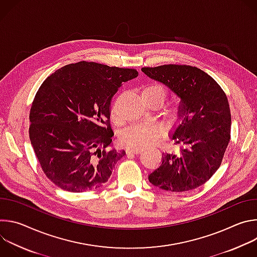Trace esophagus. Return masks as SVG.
Instances as JSON below:
<instances>
[{"mask_svg":"<svg viewBox=\"0 0 257 257\" xmlns=\"http://www.w3.org/2000/svg\"><path fill=\"white\" fill-rule=\"evenodd\" d=\"M142 153V150L141 149H135V148H131V149H127L126 150V154L127 155H138V154H141Z\"/></svg>","mask_w":257,"mask_h":257,"instance_id":"obj_1","label":"esophagus"}]
</instances>
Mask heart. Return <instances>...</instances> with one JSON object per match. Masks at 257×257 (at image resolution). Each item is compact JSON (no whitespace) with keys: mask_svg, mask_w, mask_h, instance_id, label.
Wrapping results in <instances>:
<instances>
[{"mask_svg":"<svg viewBox=\"0 0 257 257\" xmlns=\"http://www.w3.org/2000/svg\"><path fill=\"white\" fill-rule=\"evenodd\" d=\"M141 96L146 103H150L152 101H160L163 103L167 97V90L162 84L151 82L142 86ZM181 111L182 103L178 100L173 104L171 113L174 116H177ZM112 114L114 118L118 117V109L116 105L113 106ZM161 135L162 129L158 125H133L122 133L121 142L128 148L143 149L153 145Z\"/></svg>","mask_w":257,"mask_h":257,"instance_id":"obj_1","label":"heart"}]
</instances>
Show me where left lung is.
Listing matches in <instances>:
<instances>
[{
	"mask_svg": "<svg viewBox=\"0 0 257 257\" xmlns=\"http://www.w3.org/2000/svg\"><path fill=\"white\" fill-rule=\"evenodd\" d=\"M149 77L174 91L182 101V123L172 133L179 155L163 154L162 165L149 176L153 185L171 192L195 189L222 164L231 137L227 95L207 73L189 65L143 67Z\"/></svg>",
	"mask_w": 257,
	"mask_h": 257,
	"instance_id": "obj_1",
	"label": "left lung"
}]
</instances>
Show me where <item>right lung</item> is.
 <instances>
[{
    "label": "right lung",
    "mask_w": 257,
    "mask_h": 257,
    "mask_svg": "<svg viewBox=\"0 0 257 257\" xmlns=\"http://www.w3.org/2000/svg\"><path fill=\"white\" fill-rule=\"evenodd\" d=\"M135 69L81 61L51 74L29 113V138L41 167L69 192L101 187L126 153L112 149L111 101Z\"/></svg>",
    "instance_id": "obj_1"
}]
</instances>
